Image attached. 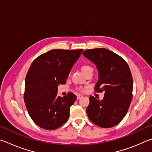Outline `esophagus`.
I'll use <instances>...</instances> for the list:
<instances>
[{
	"label": "esophagus",
	"mask_w": 152,
	"mask_h": 152,
	"mask_svg": "<svg viewBox=\"0 0 152 152\" xmlns=\"http://www.w3.org/2000/svg\"><path fill=\"white\" fill-rule=\"evenodd\" d=\"M82 96L81 94H77V96H76V98H77V99H80V98L82 97Z\"/></svg>",
	"instance_id": "esophagus-1"
}]
</instances>
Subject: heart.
<instances>
[{
  "instance_id": "1",
  "label": "heart",
  "mask_w": 152,
  "mask_h": 152,
  "mask_svg": "<svg viewBox=\"0 0 152 152\" xmlns=\"http://www.w3.org/2000/svg\"><path fill=\"white\" fill-rule=\"evenodd\" d=\"M81 70L84 74H86L87 72H88L90 70H92V68L89 65H87V64H84V65H82L81 67ZM79 91H84V88H82V87H80V88H78Z\"/></svg>"
}]
</instances>
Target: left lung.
Returning a JSON list of instances; mask_svg holds the SVG:
<instances>
[{
	"mask_svg": "<svg viewBox=\"0 0 152 152\" xmlns=\"http://www.w3.org/2000/svg\"><path fill=\"white\" fill-rule=\"evenodd\" d=\"M99 72L95 92H104L102 100L89 97L86 109L89 119L101 127H114L127 114L133 97V78L127 62L107 49L86 50L82 53Z\"/></svg>",
	"mask_w": 152,
	"mask_h": 152,
	"instance_id": "1",
	"label": "left lung"
}]
</instances>
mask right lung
Returning <instances> with one entry per match:
<instances>
[{"label": "right lung", "instance_id": "add662e5", "mask_svg": "<svg viewBox=\"0 0 152 152\" xmlns=\"http://www.w3.org/2000/svg\"><path fill=\"white\" fill-rule=\"evenodd\" d=\"M82 49L52 50L34 60L27 72L24 101L29 116L41 128L53 130L68 119L76 96L68 92L58 96V86L64 84Z\"/></svg>", "mask_w": 152, "mask_h": 152}]
</instances>
